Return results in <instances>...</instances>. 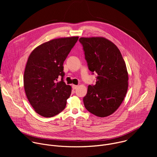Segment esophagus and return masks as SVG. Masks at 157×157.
<instances>
[{
	"instance_id": "34e87169",
	"label": "esophagus",
	"mask_w": 157,
	"mask_h": 157,
	"mask_svg": "<svg viewBox=\"0 0 157 157\" xmlns=\"http://www.w3.org/2000/svg\"><path fill=\"white\" fill-rule=\"evenodd\" d=\"M78 87V85H75V84L72 85V87H73V89H76Z\"/></svg>"
}]
</instances>
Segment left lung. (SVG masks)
I'll list each match as a JSON object with an SVG mask.
<instances>
[{"label":"left lung","mask_w":157,"mask_h":157,"mask_svg":"<svg viewBox=\"0 0 157 157\" xmlns=\"http://www.w3.org/2000/svg\"><path fill=\"white\" fill-rule=\"evenodd\" d=\"M89 70L96 73L95 85H89L83 98L85 108L104 117L122 104L128 89L125 63L116 44L103 37L80 38Z\"/></svg>","instance_id":"8db88e82"}]
</instances>
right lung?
I'll return each instance as SVG.
<instances>
[{
  "mask_svg": "<svg viewBox=\"0 0 157 157\" xmlns=\"http://www.w3.org/2000/svg\"><path fill=\"white\" fill-rule=\"evenodd\" d=\"M78 40L73 36L50 40L36 47L29 57L24 77L25 91L36 113L43 117H53L66 107L71 87L64 82L63 65Z\"/></svg>",
  "mask_w": 157,
  "mask_h": 157,
  "instance_id": "obj_1",
  "label": "right lung"
}]
</instances>
